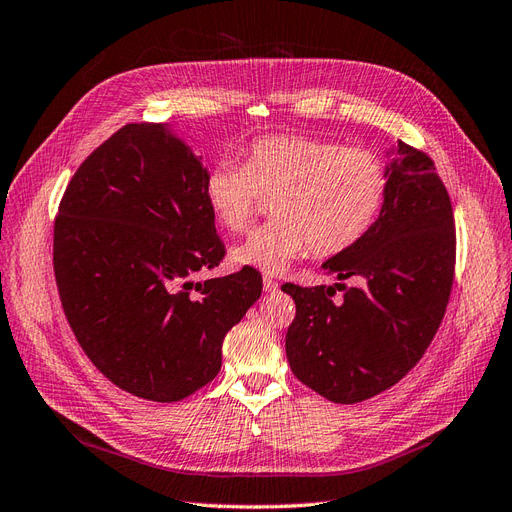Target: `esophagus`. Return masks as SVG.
I'll use <instances>...</instances> for the list:
<instances>
[{
	"mask_svg": "<svg viewBox=\"0 0 512 512\" xmlns=\"http://www.w3.org/2000/svg\"><path fill=\"white\" fill-rule=\"evenodd\" d=\"M264 289L268 291V294H276V291H279V283L270 279V276H264Z\"/></svg>",
	"mask_w": 512,
	"mask_h": 512,
	"instance_id": "34e87169",
	"label": "esophagus"
}]
</instances>
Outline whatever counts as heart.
I'll return each instance as SVG.
<instances>
[{"mask_svg": "<svg viewBox=\"0 0 512 512\" xmlns=\"http://www.w3.org/2000/svg\"><path fill=\"white\" fill-rule=\"evenodd\" d=\"M388 173L369 150L328 139L272 135L246 150L244 165L218 160L203 182L214 218L229 231L251 225L261 197L276 216L231 251L238 266L283 274L313 251L339 255L358 244L382 212Z\"/></svg>", "mask_w": 512, "mask_h": 512, "instance_id": "b5f03b06", "label": "heart"}]
</instances>
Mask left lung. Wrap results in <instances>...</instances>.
I'll use <instances>...</instances> for the list:
<instances>
[{
	"instance_id": "obj_1",
	"label": "left lung",
	"mask_w": 512,
	"mask_h": 512,
	"mask_svg": "<svg viewBox=\"0 0 512 512\" xmlns=\"http://www.w3.org/2000/svg\"><path fill=\"white\" fill-rule=\"evenodd\" d=\"M388 191L358 244L324 261L339 283L283 291L296 302L285 337L289 367L332 403L388 390L433 341L455 274V218L433 160L397 141L386 150ZM354 278L345 288L340 281ZM341 301H332L336 289Z\"/></svg>"
}]
</instances>
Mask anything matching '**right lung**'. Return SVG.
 I'll list each match as a JSON object with an SVG mask.
<instances>
[{
    "label": "right lung",
    "instance_id": "1",
    "mask_svg": "<svg viewBox=\"0 0 512 512\" xmlns=\"http://www.w3.org/2000/svg\"><path fill=\"white\" fill-rule=\"evenodd\" d=\"M206 175L169 124H128L83 160L55 218L53 268L72 332L102 375L148 401L212 382L225 334L261 296L255 268L195 281L225 255Z\"/></svg>",
    "mask_w": 512,
    "mask_h": 512
}]
</instances>
